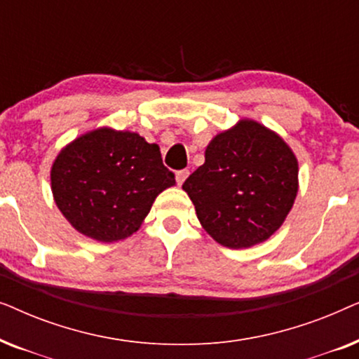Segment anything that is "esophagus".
<instances>
[{
	"instance_id": "esophagus-1",
	"label": "esophagus",
	"mask_w": 359,
	"mask_h": 359,
	"mask_svg": "<svg viewBox=\"0 0 359 359\" xmlns=\"http://www.w3.org/2000/svg\"><path fill=\"white\" fill-rule=\"evenodd\" d=\"M189 176V170H180V171H176V183H178L180 186L184 183V180L188 178Z\"/></svg>"
}]
</instances>
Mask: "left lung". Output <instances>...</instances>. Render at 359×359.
Instances as JSON below:
<instances>
[{
	"instance_id": "8db88e82",
	"label": "left lung",
	"mask_w": 359,
	"mask_h": 359,
	"mask_svg": "<svg viewBox=\"0 0 359 359\" xmlns=\"http://www.w3.org/2000/svg\"><path fill=\"white\" fill-rule=\"evenodd\" d=\"M297 158L281 137L243 119L215 135L205 161L184 181L205 232L229 248L271 237L297 194Z\"/></svg>"
}]
</instances>
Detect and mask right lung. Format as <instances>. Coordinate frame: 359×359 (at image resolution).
<instances>
[{
    "instance_id": "obj_1",
    "label": "right lung",
    "mask_w": 359,
    "mask_h": 359,
    "mask_svg": "<svg viewBox=\"0 0 359 359\" xmlns=\"http://www.w3.org/2000/svg\"><path fill=\"white\" fill-rule=\"evenodd\" d=\"M50 180L58 209L78 232L117 242L139 230L156 196L175 184V173L156 144L102 127L58 154Z\"/></svg>"
}]
</instances>
